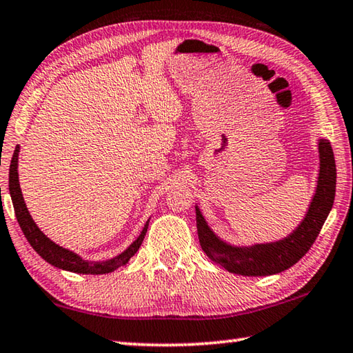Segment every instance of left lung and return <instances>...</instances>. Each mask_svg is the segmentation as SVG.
Here are the masks:
<instances>
[{
    "mask_svg": "<svg viewBox=\"0 0 353 353\" xmlns=\"http://www.w3.org/2000/svg\"><path fill=\"white\" fill-rule=\"evenodd\" d=\"M320 170L315 192L301 222L286 237L254 245H232L211 230L202 211L196 205L197 232L206 255L228 272L245 277H263L286 271L294 266L319 237L334 206L336 167L332 147L327 139H319Z\"/></svg>",
    "mask_w": 353,
    "mask_h": 353,
    "instance_id": "left-lung-1",
    "label": "left lung"
}]
</instances>
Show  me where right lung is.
<instances>
[{
	"mask_svg": "<svg viewBox=\"0 0 353 353\" xmlns=\"http://www.w3.org/2000/svg\"><path fill=\"white\" fill-rule=\"evenodd\" d=\"M18 157H19V145H17L15 151H13L10 170H9V191H10L13 210H15L17 220L21 226V230L24 232L26 239L29 240L30 246L47 261V263H50L54 268L64 269V271H70L76 274H92V275L113 272L116 269H119L121 266L128 263V260L133 257L142 245L145 234H147V230H148L150 219L145 222L139 237H137L125 251L117 254L116 257L108 259V260H101V261L82 259L79 254H76L70 250H67V248H62L58 243H54V241L48 239L46 234L39 230L38 225L34 223L29 210H27L23 192H21L19 177H18Z\"/></svg>",
	"mask_w": 353,
	"mask_h": 353,
	"instance_id": "add662e5",
	"label": "right lung"
}]
</instances>
